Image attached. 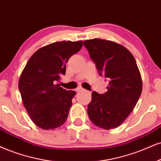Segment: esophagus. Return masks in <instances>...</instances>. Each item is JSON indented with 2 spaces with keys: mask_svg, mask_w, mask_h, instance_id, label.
Instances as JSON below:
<instances>
[{
  "mask_svg": "<svg viewBox=\"0 0 161 161\" xmlns=\"http://www.w3.org/2000/svg\"><path fill=\"white\" fill-rule=\"evenodd\" d=\"M84 88H82V87H80V86L77 87V88L76 89V92H82V91H84Z\"/></svg>",
  "mask_w": 161,
  "mask_h": 161,
  "instance_id": "obj_1",
  "label": "esophagus"
}]
</instances>
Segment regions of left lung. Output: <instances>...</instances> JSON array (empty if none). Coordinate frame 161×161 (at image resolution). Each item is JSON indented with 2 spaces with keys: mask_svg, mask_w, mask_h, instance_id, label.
I'll use <instances>...</instances> for the list:
<instances>
[{
  "mask_svg": "<svg viewBox=\"0 0 161 161\" xmlns=\"http://www.w3.org/2000/svg\"><path fill=\"white\" fill-rule=\"evenodd\" d=\"M99 75L109 81L108 91H93L87 113L92 122L105 130L120 125L135 108L142 92V77L132 53L123 45L101 39L84 41Z\"/></svg>",
  "mask_w": 161,
  "mask_h": 161,
  "instance_id": "left-lung-1",
  "label": "left lung"
}]
</instances>
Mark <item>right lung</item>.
Here are the masks:
<instances>
[{
    "label": "right lung",
    "mask_w": 161,
    "mask_h": 161,
    "mask_svg": "<svg viewBox=\"0 0 161 161\" xmlns=\"http://www.w3.org/2000/svg\"><path fill=\"white\" fill-rule=\"evenodd\" d=\"M83 46L82 41L56 42L37 50L21 72L19 89L31 120L45 130L63 125L76 92L56 84L65 74V64Z\"/></svg>",
    "instance_id": "right-lung-1"
}]
</instances>
